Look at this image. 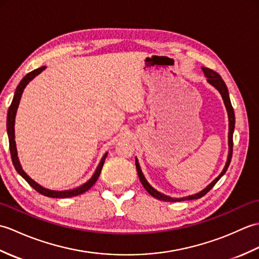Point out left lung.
<instances>
[{
	"instance_id": "1",
	"label": "left lung",
	"mask_w": 259,
	"mask_h": 259,
	"mask_svg": "<svg viewBox=\"0 0 259 259\" xmlns=\"http://www.w3.org/2000/svg\"><path fill=\"white\" fill-rule=\"evenodd\" d=\"M203 74L207 78V82L209 84H211L214 89H216L219 93H221V96L224 100L225 103V107H226L227 110V114H228V156H227V161L226 164H225V167L223 169V171L219 174V176L217 178H214L210 184H209L206 188H203L201 191L197 192V194L194 195H189V196H186V197H179V198H176V197H170L162 194V192L158 191L157 189L153 188V187L148 183L144 172H142L141 167L139 164L138 159L136 158V168H137V172H138L139 176V179L141 181L142 186L145 187V189L149 192V194L157 198L159 200H162V201H170V202H175V201H181V200H192V199H198V198H201L202 196H205L207 192L210 190L212 187L216 185L217 181L221 179L223 176L225 175V172L227 171V169L229 167V163L230 160H232V156H233V134H234V129H235V113H234V109L232 106V102H230V98H229V93H228V89L226 84H225L224 80L222 79V76L219 75L217 72H214L213 70H210L208 68H201Z\"/></svg>"
}]
</instances>
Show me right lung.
Here are the masks:
<instances>
[{
    "label": "right lung",
    "mask_w": 259,
    "mask_h": 259,
    "mask_svg": "<svg viewBox=\"0 0 259 259\" xmlns=\"http://www.w3.org/2000/svg\"><path fill=\"white\" fill-rule=\"evenodd\" d=\"M47 67H41L38 69L33 70L32 72L27 73L23 79L21 80V82L19 83V85L16 87V90L14 93V97H13V100L12 103H11V106L9 108V111H8V118H7V130H8V136H9V142H10V151H11V157H12V161L14 164V168L16 171L19 172L20 176H22L26 181L27 184H29L32 188H34L37 192H40L41 195H45L47 197H51V198H69V197H74V196H79L81 194H83V192L89 190L91 187L96 184V181L98 180L99 176H100V172L102 170L103 167V163L104 160H106L107 158V153H104L103 157L101 158L100 162H99L98 167L96 169L95 174L92 175V177L84 183L83 185H81L79 187H76L74 189H70V190H51V189H48L45 188V187H42L41 185H38L36 181L33 180L31 177L26 175V172L22 168L20 160H19V157H18V150H16V144H15V134H14V125H15V115H16V111H18V108H19V104H20V100H21V97H22V93H23L25 87L30 83V82L35 78L36 75L40 74L43 70H46Z\"/></svg>",
    "instance_id": "add662e5"
}]
</instances>
